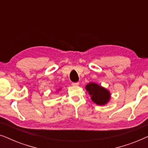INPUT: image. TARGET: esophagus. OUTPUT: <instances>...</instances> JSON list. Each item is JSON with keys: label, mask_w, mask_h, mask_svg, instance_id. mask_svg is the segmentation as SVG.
I'll list each match as a JSON object with an SVG mask.
<instances>
[{"label": "esophagus", "mask_w": 148, "mask_h": 148, "mask_svg": "<svg viewBox=\"0 0 148 148\" xmlns=\"http://www.w3.org/2000/svg\"><path fill=\"white\" fill-rule=\"evenodd\" d=\"M79 82H76V83H72V85L73 86H79Z\"/></svg>", "instance_id": "esophagus-1"}]
</instances>
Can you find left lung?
Returning <instances> with one entry per match:
<instances>
[{"mask_svg":"<svg viewBox=\"0 0 148 148\" xmlns=\"http://www.w3.org/2000/svg\"><path fill=\"white\" fill-rule=\"evenodd\" d=\"M86 90L90 95L91 100L99 106H104L110 100V92L102 86L94 82H90L86 86Z\"/></svg>","mask_w":148,"mask_h":148,"instance_id":"obj_1","label":"left lung"}]
</instances>
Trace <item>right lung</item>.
I'll list each match as a JSON object with an SVG mask.
<instances>
[{
	"label": "right lung",
	"mask_w": 148,
	"mask_h": 148,
	"mask_svg": "<svg viewBox=\"0 0 148 148\" xmlns=\"http://www.w3.org/2000/svg\"><path fill=\"white\" fill-rule=\"evenodd\" d=\"M60 90V88H59V89H58V90H57V91H59V90Z\"/></svg>",
	"instance_id": "add662e5"
}]
</instances>
